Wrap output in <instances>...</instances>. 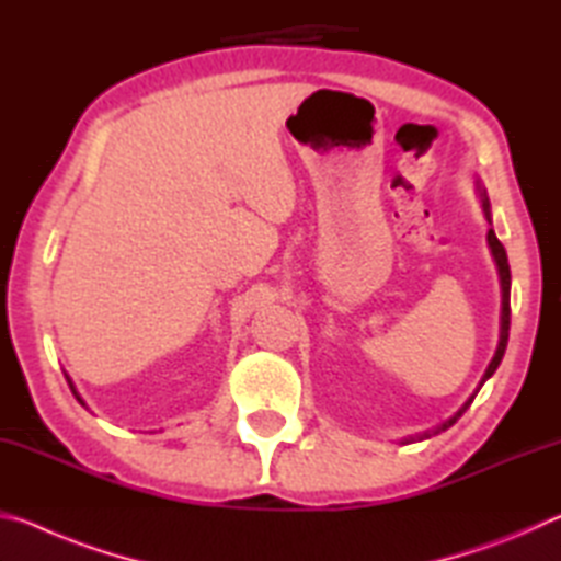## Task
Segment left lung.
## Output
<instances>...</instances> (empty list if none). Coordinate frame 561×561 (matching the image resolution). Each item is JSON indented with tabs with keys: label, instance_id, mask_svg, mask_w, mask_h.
Wrapping results in <instances>:
<instances>
[{
	"label": "left lung",
	"instance_id": "1",
	"mask_svg": "<svg viewBox=\"0 0 561 561\" xmlns=\"http://www.w3.org/2000/svg\"><path fill=\"white\" fill-rule=\"evenodd\" d=\"M482 195V207H485V213H488V217H490V203H488V195L485 193H480ZM488 242H490V250H492V254H495V262H497V267H500V282H502V334H500V344H497V351H495V358L490 360V366H488V371H485V376H482V381H488V378L497 371V366H500V360H502V356H505V348H507V336H510V264H507V252H505V247H502V242L497 240L495 237V232H488ZM474 398V396H472ZM472 398L468 403H465L458 413H455L450 421H445L438 431H445V428H450V425L458 421V417L468 411L470 408V403H472Z\"/></svg>",
	"mask_w": 561,
	"mask_h": 561
}]
</instances>
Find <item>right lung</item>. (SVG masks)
<instances>
[{"label": "right lung", "instance_id": "add662e5", "mask_svg": "<svg viewBox=\"0 0 561 561\" xmlns=\"http://www.w3.org/2000/svg\"><path fill=\"white\" fill-rule=\"evenodd\" d=\"M79 401H81V398H79Z\"/></svg>", "mask_w": 561, "mask_h": 561}]
</instances>
